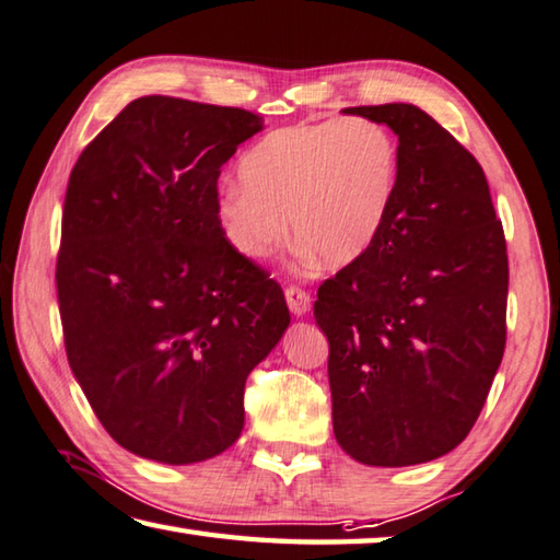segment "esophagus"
I'll return each mask as SVG.
<instances>
[{
	"mask_svg": "<svg viewBox=\"0 0 560 560\" xmlns=\"http://www.w3.org/2000/svg\"><path fill=\"white\" fill-rule=\"evenodd\" d=\"M285 300H288V307H290V312L295 317H302V315H307L310 312V307H312V300H310V295L302 288H298V285H290L288 290H285Z\"/></svg>",
	"mask_w": 560,
	"mask_h": 560,
	"instance_id": "34e87169",
	"label": "esophagus"
}]
</instances>
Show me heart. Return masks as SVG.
Wrapping results in <instances>:
<instances>
[{"label":"heart","mask_w":560,"mask_h":560,"mask_svg":"<svg viewBox=\"0 0 560 560\" xmlns=\"http://www.w3.org/2000/svg\"><path fill=\"white\" fill-rule=\"evenodd\" d=\"M241 179L215 196V223L231 248L265 260L292 233L305 258L329 268L359 260L384 231L398 184V144L369 117L272 130L241 160Z\"/></svg>","instance_id":"obj_1"}]
</instances>
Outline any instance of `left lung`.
<instances>
[{
	"mask_svg": "<svg viewBox=\"0 0 560 560\" xmlns=\"http://www.w3.org/2000/svg\"><path fill=\"white\" fill-rule=\"evenodd\" d=\"M398 135L388 221L317 290L335 438L357 463L408 467L472 430L506 345L509 260L482 166L408 103L347 107Z\"/></svg>",
	"mask_w": 560,
	"mask_h": 560,
	"instance_id": "1",
	"label": "left lung"
}]
</instances>
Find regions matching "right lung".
<instances>
[{
	"label": "right lung",
	"instance_id": "1",
	"mask_svg": "<svg viewBox=\"0 0 560 560\" xmlns=\"http://www.w3.org/2000/svg\"><path fill=\"white\" fill-rule=\"evenodd\" d=\"M260 130L241 107L144 95L68 179V364L115 443L154 463H201L238 440L245 378L290 325L278 282L215 223L221 166Z\"/></svg>",
	"mask_w": 560,
	"mask_h": 560
}]
</instances>
